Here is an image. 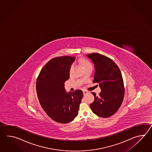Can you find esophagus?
I'll return each instance as SVG.
<instances>
[{
    "mask_svg": "<svg viewBox=\"0 0 152 152\" xmlns=\"http://www.w3.org/2000/svg\"><path fill=\"white\" fill-rule=\"evenodd\" d=\"M88 93V91L86 90H83V94H84V95H85V94H86Z\"/></svg>",
    "mask_w": 152,
    "mask_h": 152,
    "instance_id": "1",
    "label": "esophagus"
}]
</instances>
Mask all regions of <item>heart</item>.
<instances>
[{
  "mask_svg": "<svg viewBox=\"0 0 152 152\" xmlns=\"http://www.w3.org/2000/svg\"><path fill=\"white\" fill-rule=\"evenodd\" d=\"M80 64L82 67H83L87 65H90V63L86 59H83L80 61Z\"/></svg>",
  "mask_w": 152,
  "mask_h": 152,
  "instance_id": "b5f03b06",
  "label": "heart"
}]
</instances>
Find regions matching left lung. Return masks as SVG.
<instances>
[{"label":"left lung","mask_w":152,"mask_h":152,"mask_svg":"<svg viewBox=\"0 0 152 152\" xmlns=\"http://www.w3.org/2000/svg\"><path fill=\"white\" fill-rule=\"evenodd\" d=\"M94 66L93 83L99 85V96L92 93L94 100L90 104L92 112L98 116L107 118L116 113L124 96L123 78L117 65L106 56L98 53L86 55Z\"/></svg>","instance_id":"obj_1"}]
</instances>
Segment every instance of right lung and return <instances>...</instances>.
Returning <instances> with one entry per match:
<instances>
[{
  "label": "right lung",
  "instance_id": "obj_1",
  "mask_svg": "<svg viewBox=\"0 0 152 152\" xmlns=\"http://www.w3.org/2000/svg\"><path fill=\"white\" fill-rule=\"evenodd\" d=\"M75 57L65 56L52 58L42 68L36 81V91L42 109L50 118L67 123L77 116L83 97L80 90L66 92L65 81Z\"/></svg>",
  "mask_w": 152,
  "mask_h": 152
}]
</instances>
